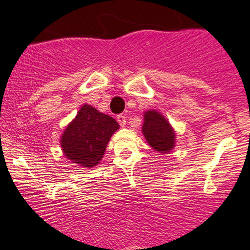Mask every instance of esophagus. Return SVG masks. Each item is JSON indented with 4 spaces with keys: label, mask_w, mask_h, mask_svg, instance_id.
Wrapping results in <instances>:
<instances>
[{
    "label": "esophagus",
    "mask_w": 250,
    "mask_h": 250,
    "mask_svg": "<svg viewBox=\"0 0 250 250\" xmlns=\"http://www.w3.org/2000/svg\"><path fill=\"white\" fill-rule=\"evenodd\" d=\"M117 122L119 123L120 126H125L126 125V117L123 116V114H118V116H117Z\"/></svg>",
    "instance_id": "1"
}]
</instances>
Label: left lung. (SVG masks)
<instances>
[{
  "mask_svg": "<svg viewBox=\"0 0 250 250\" xmlns=\"http://www.w3.org/2000/svg\"><path fill=\"white\" fill-rule=\"evenodd\" d=\"M143 134L152 148L160 153L171 152L175 144V133L165 117L155 110L144 114Z\"/></svg>",
  "mask_w": 250,
  "mask_h": 250,
  "instance_id": "obj_1",
  "label": "left lung"
}]
</instances>
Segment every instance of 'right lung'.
<instances>
[{"label": "right lung", "instance_id": "add662e5", "mask_svg": "<svg viewBox=\"0 0 250 250\" xmlns=\"http://www.w3.org/2000/svg\"><path fill=\"white\" fill-rule=\"evenodd\" d=\"M118 128L119 124L112 117L85 104L62 134L63 153L73 164L92 168L104 157L107 144Z\"/></svg>", "mask_w": 250, "mask_h": 250}]
</instances>
